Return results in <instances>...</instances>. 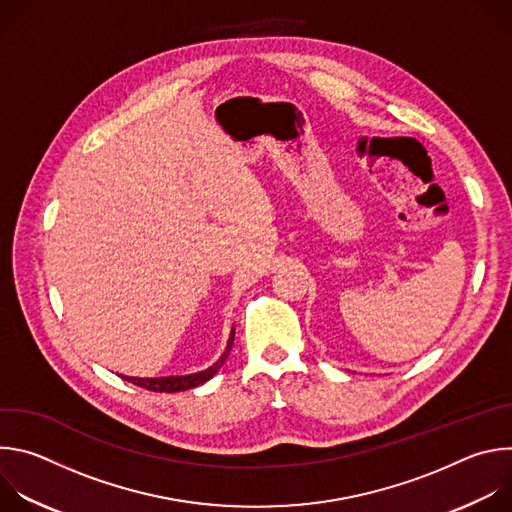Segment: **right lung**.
I'll return each instance as SVG.
<instances>
[{"label": "right lung", "instance_id": "add662e5", "mask_svg": "<svg viewBox=\"0 0 512 512\" xmlns=\"http://www.w3.org/2000/svg\"><path fill=\"white\" fill-rule=\"evenodd\" d=\"M233 340H235V328L231 332V338H229V344H227V350L225 354L216 360V364H212L210 369L202 371V373H196V375H186V377H164V379H135V377H123L125 381L145 389V391H154V393H178V391H186V389H192V387H198L202 383H206L208 379H212L216 375V371L223 367V362L227 360L231 348H233Z\"/></svg>", "mask_w": 512, "mask_h": 512}]
</instances>
